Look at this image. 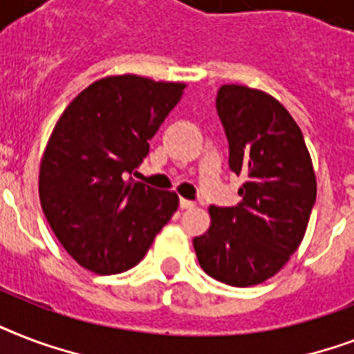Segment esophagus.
I'll list each match as a JSON object with an SVG mask.
<instances>
[{"mask_svg": "<svg viewBox=\"0 0 354 354\" xmlns=\"http://www.w3.org/2000/svg\"><path fill=\"white\" fill-rule=\"evenodd\" d=\"M194 202H191V200H185V198H180V207H182V209H193L194 207Z\"/></svg>", "mask_w": 354, "mask_h": 354, "instance_id": "1", "label": "esophagus"}]
</instances>
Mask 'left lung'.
Listing matches in <instances>:
<instances>
[{
    "label": "left lung",
    "instance_id": "1",
    "mask_svg": "<svg viewBox=\"0 0 354 354\" xmlns=\"http://www.w3.org/2000/svg\"><path fill=\"white\" fill-rule=\"evenodd\" d=\"M216 112L230 141V167L246 182L239 204L211 205L209 230L193 246L213 279L253 286L274 277L301 244L316 202V172L301 130L270 93L224 84Z\"/></svg>",
    "mask_w": 354,
    "mask_h": 354
}]
</instances>
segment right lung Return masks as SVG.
Wrapping results in <instances>:
<instances>
[{"label": "right lung", "mask_w": 354, "mask_h": 354, "mask_svg": "<svg viewBox=\"0 0 354 354\" xmlns=\"http://www.w3.org/2000/svg\"><path fill=\"white\" fill-rule=\"evenodd\" d=\"M183 90V82L110 75L80 91L53 128L40 161V204L82 268L99 275L130 270L178 209L174 191L128 174L147 158Z\"/></svg>", "instance_id": "right-lung-1"}]
</instances>
